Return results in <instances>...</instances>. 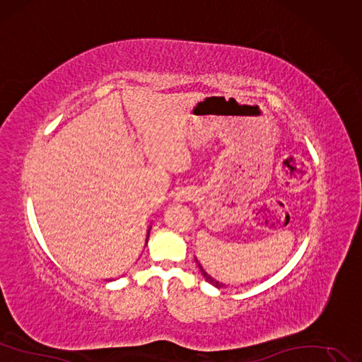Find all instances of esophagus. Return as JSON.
<instances>
[{"label":"esophagus","mask_w":362,"mask_h":362,"mask_svg":"<svg viewBox=\"0 0 362 362\" xmlns=\"http://www.w3.org/2000/svg\"><path fill=\"white\" fill-rule=\"evenodd\" d=\"M195 198V192L189 188H182L176 197H174V199H176L177 203H186V202H191V199Z\"/></svg>","instance_id":"obj_1"}]
</instances>
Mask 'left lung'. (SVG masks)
Returning a JSON list of instances; mask_svg holds the SVG:
<instances>
[{"label": "left lung", "mask_w": 362, "mask_h": 362, "mask_svg": "<svg viewBox=\"0 0 362 362\" xmlns=\"http://www.w3.org/2000/svg\"><path fill=\"white\" fill-rule=\"evenodd\" d=\"M195 258V262H197V265H198V269H199V272H202V274H203V277L206 279V282H209L210 285H213L215 288H226L228 285H225V284H222V282H219V280H216V279H213L204 269H203V265L198 262V259H197V257H194Z\"/></svg>", "instance_id": "1"}]
</instances>
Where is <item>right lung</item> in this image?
<instances>
[{
  "mask_svg": "<svg viewBox=\"0 0 362 362\" xmlns=\"http://www.w3.org/2000/svg\"><path fill=\"white\" fill-rule=\"evenodd\" d=\"M151 228H152V226H149V230H147V235H146V245H147V240H149V234H151ZM107 280V282H110V280L109 279H105Z\"/></svg>",
  "mask_w": 362,
  "mask_h": 362,
  "instance_id": "obj_1",
  "label": "right lung"
}]
</instances>
